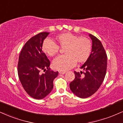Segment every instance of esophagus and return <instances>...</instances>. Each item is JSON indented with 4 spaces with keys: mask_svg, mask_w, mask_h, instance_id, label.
Returning <instances> with one entry per match:
<instances>
[{
    "mask_svg": "<svg viewBox=\"0 0 123 123\" xmlns=\"http://www.w3.org/2000/svg\"><path fill=\"white\" fill-rule=\"evenodd\" d=\"M66 72H64V71H60V72H59V73L62 74H64Z\"/></svg>",
    "mask_w": 123,
    "mask_h": 123,
    "instance_id": "obj_1",
    "label": "esophagus"
}]
</instances>
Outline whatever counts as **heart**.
Instances as JSON below:
<instances>
[{"mask_svg":"<svg viewBox=\"0 0 123 123\" xmlns=\"http://www.w3.org/2000/svg\"><path fill=\"white\" fill-rule=\"evenodd\" d=\"M55 43L47 39L43 41L42 50L50 57H54L58 54L59 47H65V54L58 57L54 60L53 66L58 70H67L73 68L76 62H85L89 58L92 51V42L85 37H78L70 32H65L58 35Z\"/></svg>","mask_w":123,"mask_h":123,"instance_id":"obj_1","label":"heart"}]
</instances>
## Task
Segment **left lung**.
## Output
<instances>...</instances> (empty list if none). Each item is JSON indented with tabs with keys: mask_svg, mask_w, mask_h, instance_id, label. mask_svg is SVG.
Listing matches in <instances>:
<instances>
[{
	"mask_svg": "<svg viewBox=\"0 0 123 123\" xmlns=\"http://www.w3.org/2000/svg\"><path fill=\"white\" fill-rule=\"evenodd\" d=\"M92 49L89 58L81 69L85 72L74 71L75 78L69 86L75 95L85 98L97 91L104 81L107 67V56L104 47L98 38L90 34ZM83 73L84 74L81 75Z\"/></svg>",
	"mask_w": 123,
	"mask_h": 123,
	"instance_id": "left-lung-1",
	"label": "left lung"
}]
</instances>
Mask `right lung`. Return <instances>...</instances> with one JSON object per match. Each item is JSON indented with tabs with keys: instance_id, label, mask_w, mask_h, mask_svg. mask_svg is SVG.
Returning a JSON list of instances; mask_svg holds the SVG:
<instances>
[{
	"instance_id": "right-lung-1",
	"label": "right lung",
	"mask_w": 123,
	"mask_h": 123,
	"mask_svg": "<svg viewBox=\"0 0 123 123\" xmlns=\"http://www.w3.org/2000/svg\"><path fill=\"white\" fill-rule=\"evenodd\" d=\"M49 32H40L31 38L20 51L18 74L23 88L30 96L42 99L51 92L58 72L50 70V62L43 52L42 44ZM43 70L45 74H41Z\"/></svg>"
}]
</instances>
